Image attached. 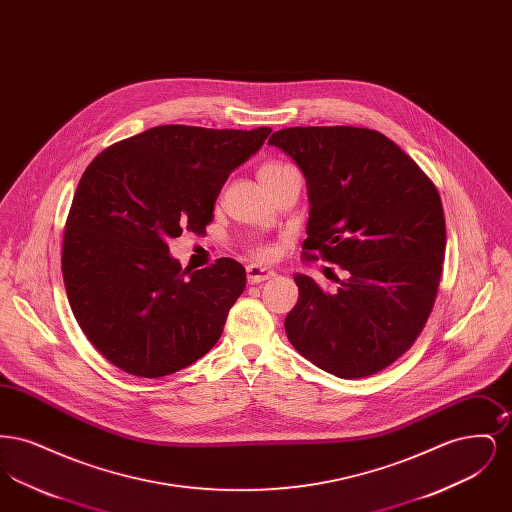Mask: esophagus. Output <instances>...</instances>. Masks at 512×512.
<instances>
[{
	"mask_svg": "<svg viewBox=\"0 0 512 512\" xmlns=\"http://www.w3.org/2000/svg\"><path fill=\"white\" fill-rule=\"evenodd\" d=\"M245 274H247V282L249 284H259V282H265L268 278L276 276L274 270L259 267V265H249V267L245 268Z\"/></svg>",
	"mask_w": 512,
	"mask_h": 512,
	"instance_id": "esophagus-1",
	"label": "esophagus"
}]
</instances>
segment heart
Returning <instances> with one entry per match:
<instances>
[{
    "mask_svg": "<svg viewBox=\"0 0 512 512\" xmlns=\"http://www.w3.org/2000/svg\"><path fill=\"white\" fill-rule=\"evenodd\" d=\"M290 165H284V163H276V161H272V163H267V165H263L261 167V171H259V176H263V174H270V172L282 171V169H288ZM270 249L268 247H255L253 249V255L255 257H259V259H267L270 257Z\"/></svg>",
    "mask_w": 512,
    "mask_h": 512,
    "instance_id": "obj_1",
    "label": "heart"
}]
</instances>
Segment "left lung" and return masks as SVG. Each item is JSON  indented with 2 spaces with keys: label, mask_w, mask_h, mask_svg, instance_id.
<instances>
[{
  "label": "left lung",
  "mask_w": 512,
  "mask_h": 512,
  "mask_svg": "<svg viewBox=\"0 0 512 512\" xmlns=\"http://www.w3.org/2000/svg\"><path fill=\"white\" fill-rule=\"evenodd\" d=\"M270 146L305 174V259L343 270L336 290L295 274L284 328L297 353L345 380L372 376L409 351L432 313L445 257L434 182L384 134L355 126H293Z\"/></svg>",
  "instance_id": "8db88e82"
}]
</instances>
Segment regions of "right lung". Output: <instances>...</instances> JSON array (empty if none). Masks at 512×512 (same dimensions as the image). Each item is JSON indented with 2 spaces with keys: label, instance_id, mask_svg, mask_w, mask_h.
Here are the masks:
<instances>
[{
  "label": "right lung",
  "instance_id": "right-lung-1",
  "mask_svg": "<svg viewBox=\"0 0 512 512\" xmlns=\"http://www.w3.org/2000/svg\"><path fill=\"white\" fill-rule=\"evenodd\" d=\"M272 130L165 124L103 149L82 174L63 236L65 290L86 338L117 368L161 378L219 341L245 290L230 259L190 272L167 242L201 234L230 176Z\"/></svg>",
  "mask_w": 512,
  "mask_h": 512
}]
</instances>
